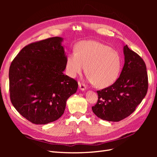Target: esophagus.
<instances>
[{
    "label": "esophagus",
    "mask_w": 157,
    "mask_h": 157,
    "mask_svg": "<svg viewBox=\"0 0 157 157\" xmlns=\"http://www.w3.org/2000/svg\"><path fill=\"white\" fill-rule=\"evenodd\" d=\"M78 88L80 90H82V91H84V90H86V86H85V84H83V83H81V82H79L78 83Z\"/></svg>",
    "instance_id": "1"
}]
</instances>
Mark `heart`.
<instances>
[{
	"label": "heart",
	"instance_id": "b5f03b06",
	"mask_svg": "<svg viewBox=\"0 0 157 157\" xmlns=\"http://www.w3.org/2000/svg\"><path fill=\"white\" fill-rule=\"evenodd\" d=\"M86 67L88 80L99 88L111 86L117 80L122 67L119 53L94 40L80 42L75 53L67 55L66 70L71 77L81 74Z\"/></svg>",
	"mask_w": 157,
	"mask_h": 157
}]
</instances>
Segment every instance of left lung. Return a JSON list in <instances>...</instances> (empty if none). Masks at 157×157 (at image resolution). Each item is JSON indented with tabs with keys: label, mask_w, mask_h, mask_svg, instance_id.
<instances>
[{
	"label": "left lung",
	"mask_w": 157,
	"mask_h": 157,
	"mask_svg": "<svg viewBox=\"0 0 157 157\" xmlns=\"http://www.w3.org/2000/svg\"><path fill=\"white\" fill-rule=\"evenodd\" d=\"M124 65L120 77L110 86L97 91L98 102L92 107L102 120L118 122L130 116L146 96L148 76L141 57L124 46Z\"/></svg>",
	"instance_id": "left-lung-1"
}]
</instances>
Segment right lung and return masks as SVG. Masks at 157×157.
Masks as SVG:
<instances>
[{
    "instance_id": "add662e5",
    "label": "right lung",
    "mask_w": 157,
    "mask_h": 157,
    "mask_svg": "<svg viewBox=\"0 0 157 157\" xmlns=\"http://www.w3.org/2000/svg\"><path fill=\"white\" fill-rule=\"evenodd\" d=\"M63 39L55 36L25 46L11 63L9 91L13 107L35 124L63 115L67 99L77 92V80L63 74L67 56Z\"/></svg>"
}]
</instances>
